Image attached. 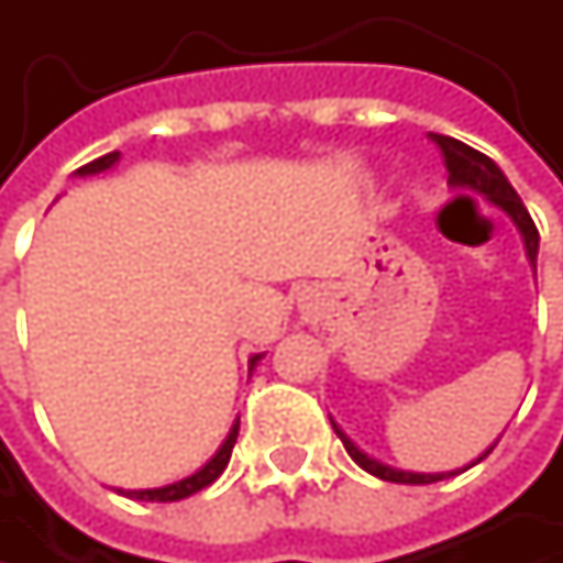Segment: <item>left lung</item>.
Masks as SVG:
<instances>
[{"instance_id":"8db88e82","label":"left lung","mask_w":563,"mask_h":563,"mask_svg":"<svg viewBox=\"0 0 563 563\" xmlns=\"http://www.w3.org/2000/svg\"><path fill=\"white\" fill-rule=\"evenodd\" d=\"M430 140L437 143V150H440V156H443V166L450 172V185L453 188H473V191H479V195H486L496 208H503L508 218L518 224V231H521V238H525V251H528V261H531V267H534V261H538V228H534V221H531V214H528V208L521 205V198H518V191L508 185V178L503 175V169L489 159V156H483L479 150H473V146H466V143H460V140H453V136H440V133H430ZM332 430L339 433V440L345 443V450H349V456L365 470V473H372V476H378V479H385V483H404V486H427V483H440V479H446V476H456V473H404V470H391V466H385V463H378V460H372L368 453H362L335 423H332ZM496 446V443H493ZM493 446L479 456V460H486L489 453H493ZM476 460V463H479ZM473 466V463H470ZM466 466V470H470Z\"/></svg>"}]
</instances>
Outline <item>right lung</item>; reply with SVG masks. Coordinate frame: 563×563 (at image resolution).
<instances>
[{
    "mask_svg": "<svg viewBox=\"0 0 563 563\" xmlns=\"http://www.w3.org/2000/svg\"><path fill=\"white\" fill-rule=\"evenodd\" d=\"M120 159V153H107V156H100V159H93V163H87V166H80L77 175H97V172L110 169L113 163ZM261 362V355H254L251 358V368ZM238 427L241 423H234L231 427V433H228V440L221 443V450L195 473V476H188V479H178V483H172V486H163V489H133V493H126L130 499H140V503H178V499H188V496H195L198 489H205V486H211L221 473H224V466H228V460H231V450H234V443H238Z\"/></svg>",
    "mask_w": 563,
    "mask_h": 563,
    "instance_id": "1",
    "label": "right lung"
}]
</instances>
